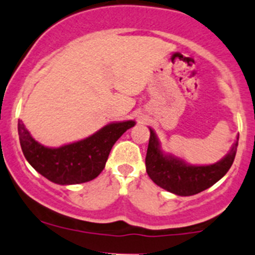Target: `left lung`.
I'll use <instances>...</instances> for the list:
<instances>
[{"label":"left lung","instance_id":"obj_1","mask_svg":"<svg viewBox=\"0 0 255 255\" xmlns=\"http://www.w3.org/2000/svg\"><path fill=\"white\" fill-rule=\"evenodd\" d=\"M238 138L229 154L220 161L206 166H192L182 159L163 154L154 130L150 128L146 172L154 183L173 194L188 197L205 191L227 173L234 163Z\"/></svg>","mask_w":255,"mask_h":255}]
</instances>
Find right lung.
<instances>
[{"instance_id":"obj_1","label":"right lung","mask_w":255,"mask_h":255,"mask_svg":"<svg viewBox=\"0 0 255 255\" xmlns=\"http://www.w3.org/2000/svg\"><path fill=\"white\" fill-rule=\"evenodd\" d=\"M134 125V121L110 123L93 135L60 148L37 143L21 121H18V134L28 162L49 181L66 186L89 182L100 175L114 144Z\"/></svg>"}]
</instances>
